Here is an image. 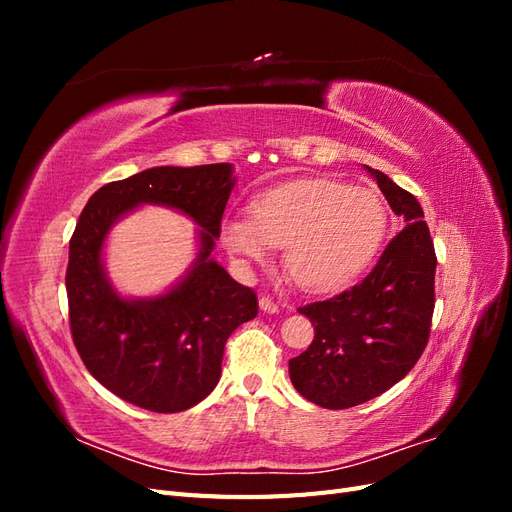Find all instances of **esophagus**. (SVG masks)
Instances as JSON below:
<instances>
[{"instance_id":"esophagus-1","label":"esophagus","mask_w":512,"mask_h":512,"mask_svg":"<svg viewBox=\"0 0 512 512\" xmlns=\"http://www.w3.org/2000/svg\"><path fill=\"white\" fill-rule=\"evenodd\" d=\"M260 309L262 312H269V314H275V312H280V305H277L269 294H265V297H260Z\"/></svg>"}]
</instances>
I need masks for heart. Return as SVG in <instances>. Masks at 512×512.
Listing matches in <instances>:
<instances>
[{
    "instance_id": "1",
    "label": "heart",
    "mask_w": 512,
    "mask_h": 512,
    "mask_svg": "<svg viewBox=\"0 0 512 512\" xmlns=\"http://www.w3.org/2000/svg\"><path fill=\"white\" fill-rule=\"evenodd\" d=\"M250 218L222 222L228 252L269 262L273 247H288V275L312 292L352 284L378 256L389 228V213L376 192L327 179L267 192L250 205Z\"/></svg>"
}]
</instances>
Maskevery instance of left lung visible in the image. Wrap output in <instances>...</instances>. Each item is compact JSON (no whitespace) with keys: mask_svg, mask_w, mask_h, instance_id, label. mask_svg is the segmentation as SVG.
I'll return each mask as SVG.
<instances>
[{"mask_svg":"<svg viewBox=\"0 0 512 512\" xmlns=\"http://www.w3.org/2000/svg\"><path fill=\"white\" fill-rule=\"evenodd\" d=\"M406 226L384 247L363 282L327 301L299 307L314 342L288 363L305 399L344 410L389 391L421 359L436 305V250L418 200L369 168Z\"/></svg>","mask_w":512,"mask_h":512,"instance_id":"8db88e82","label":"left lung"}]
</instances>
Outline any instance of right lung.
<instances>
[{"mask_svg":"<svg viewBox=\"0 0 512 512\" xmlns=\"http://www.w3.org/2000/svg\"><path fill=\"white\" fill-rule=\"evenodd\" d=\"M230 164L158 166L106 183L89 198L66 269L72 342L108 391L160 414L188 410L220 380L224 346L239 324L256 318L258 297L211 260L232 190ZM141 202L183 210L204 228L193 273L164 298H117L101 269L107 228Z\"/></svg>","mask_w":512,"mask_h":512,"instance_id":"1","label":"right lung"}]
</instances>
